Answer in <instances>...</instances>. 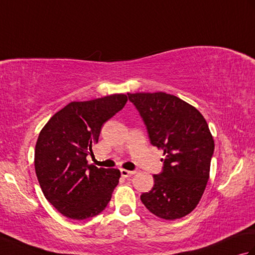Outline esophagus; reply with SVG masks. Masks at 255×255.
Segmentation results:
<instances>
[{
  "mask_svg": "<svg viewBox=\"0 0 255 255\" xmlns=\"http://www.w3.org/2000/svg\"><path fill=\"white\" fill-rule=\"evenodd\" d=\"M134 172H132V171H128V170H125V169H122L121 170V174H122V176L123 177H129V176H131L132 174H133Z\"/></svg>",
  "mask_w": 255,
  "mask_h": 255,
  "instance_id": "1",
  "label": "esophagus"
}]
</instances>
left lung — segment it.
I'll return each mask as SVG.
<instances>
[{
    "instance_id": "1",
    "label": "left lung",
    "mask_w": 255,
    "mask_h": 255,
    "mask_svg": "<svg viewBox=\"0 0 255 255\" xmlns=\"http://www.w3.org/2000/svg\"><path fill=\"white\" fill-rule=\"evenodd\" d=\"M147 126L150 142L163 151L164 166L140 198L156 217L175 220L196 208L207 185L215 142L200 112L177 96L128 93Z\"/></svg>"
}]
</instances>
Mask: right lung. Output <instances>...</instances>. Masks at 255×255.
<instances>
[{"label": "right lung", "mask_w": 255, "mask_h": 255, "mask_svg": "<svg viewBox=\"0 0 255 255\" xmlns=\"http://www.w3.org/2000/svg\"><path fill=\"white\" fill-rule=\"evenodd\" d=\"M126 94L71 102L57 112L38 136L35 171L41 191L68 218L88 219L105 209L121 177L118 169L89 164L103 124L126 105Z\"/></svg>", "instance_id": "right-lung-1"}]
</instances>
